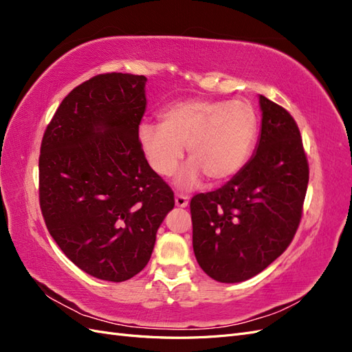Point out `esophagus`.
Listing matches in <instances>:
<instances>
[{
    "instance_id": "esophagus-1",
    "label": "esophagus",
    "mask_w": 352,
    "mask_h": 352,
    "mask_svg": "<svg viewBox=\"0 0 352 352\" xmlns=\"http://www.w3.org/2000/svg\"><path fill=\"white\" fill-rule=\"evenodd\" d=\"M188 202H189V198H188L186 195L177 194V195L175 197V204H176V207H179V208H185V207L188 206Z\"/></svg>"
}]
</instances>
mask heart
I'll return each mask as SVG.
<instances>
[{"instance_id": "heart-1", "label": "heart", "mask_w": 352, "mask_h": 352, "mask_svg": "<svg viewBox=\"0 0 352 352\" xmlns=\"http://www.w3.org/2000/svg\"><path fill=\"white\" fill-rule=\"evenodd\" d=\"M258 136V114L250 102L192 98L167 105L162 123L138 126V144L160 176H172L184 158L180 188L197 186L202 176L220 184L236 176L248 163Z\"/></svg>"}]
</instances>
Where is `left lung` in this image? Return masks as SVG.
I'll use <instances>...</instances> for the list:
<instances>
[{"mask_svg": "<svg viewBox=\"0 0 352 352\" xmlns=\"http://www.w3.org/2000/svg\"><path fill=\"white\" fill-rule=\"evenodd\" d=\"M261 132L254 155L226 185L190 199L192 245L211 279L238 283L263 272L300 225L308 162L292 116L260 95Z\"/></svg>", "mask_w": 352, "mask_h": 352, "instance_id": "1", "label": "left lung"}]
</instances>
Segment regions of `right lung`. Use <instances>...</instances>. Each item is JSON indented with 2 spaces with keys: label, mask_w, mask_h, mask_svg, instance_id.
Here are the masks:
<instances>
[{
  "label": "right lung",
  "mask_w": 352,
  "mask_h": 352,
  "mask_svg": "<svg viewBox=\"0 0 352 352\" xmlns=\"http://www.w3.org/2000/svg\"><path fill=\"white\" fill-rule=\"evenodd\" d=\"M145 76L105 73L61 101L42 138L39 204L50 235L94 278L123 282L151 258L175 207L138 144Z\"/></svg>",
  "instance_id": "obj_1"
}]
</instances>
